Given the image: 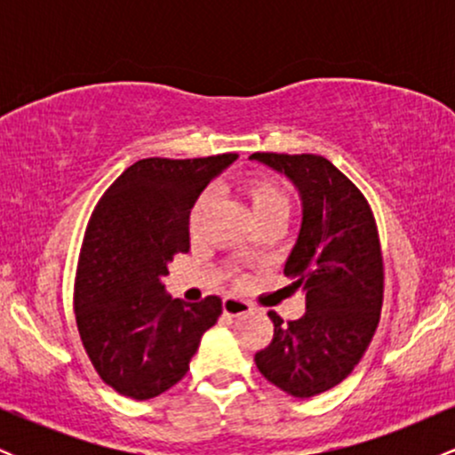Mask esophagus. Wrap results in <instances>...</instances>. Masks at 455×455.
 <instances>
[{"label": "esophagus", "instance_id": "esophagus-1", "mask_svg": "<svg viewBox=\"0 0 455 455\" xmlns=\"http://www.w3.org/2000/svg\"><path fill=\"white\" fill-rule=\"evenodd\" d=\"M222 310L227 316H243V315H248L252 307H250L248 301L237 299V297H224Z\"/></svg>", "mask_w": 455, "mask_h": 455}]
</instances>
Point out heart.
Listing matches in <instances>:
<instances>
[{"label":"heart","instance_id":"b5f03b06","mask_svg":"<svg viewBox=\"0 0 455 455\" xmlns=\"http://www.w3.org/2000/svg\"><path fill=\"white\" fill-rule=\"evenodd\" d=\"M245 203H248L250 213L254 220H263V218H289L291 213V195L286 188L269 173H252L243 177L239 184ZM207 207H210V196H198L192 203L190 213H188V228L190 233H196L201 227L203 218H205ZM242 254H250V248H243Z\"/></svg>","mask_w":455,"mask_h":455}]
</instances>
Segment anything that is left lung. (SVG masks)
Returning a JSON list of instances; mask_svg holds the SVG:
<instances>
[{"instance_id":"left-lung-1","label":"left lung","mask_w":455,"mask_h":455,"mask_svg":"<svg viewBox=\"0 0 455 455\" xmlns=\"http://www.w3.org/2000/svg\"><path fill=\"white\" fill-rule=\"evenodd\" d=\"M254 160L289 175L304 201L299 239L284 275L306 291V315L284 323L254 355L259 372L295 398L340 385L368 351L380 321L385 265L372 207L327 158L257 151Z\"/></svg>"}]
</instances>
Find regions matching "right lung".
<instances>
[{"mask_svg": "<svg viewBox=\"0 0 455 455\" xmlns=\"http://www.w3.org/2000/svg\"><path fill=\"white\" fill-rule=\"evenodd\" d=\"M237 154L128 166L93 207L75 274V318L98 377L117 394L149 400L180 383L222 299H171L160 278L190 250L188 213Z\"/></svg>", "mask_w": 455, "mask_h": 455, "instance_id": "right-lung-1", "label": "right lung"}]
</instances>
